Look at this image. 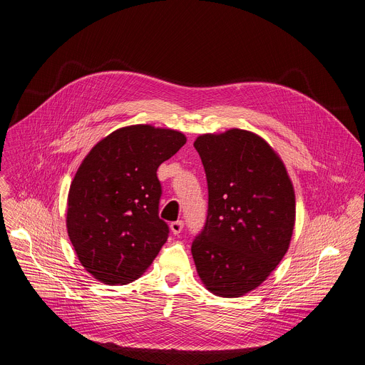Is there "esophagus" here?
Wrapping results in <instances>:
<instances>
[{"mask_svg": "<svg viewBox=\"0 0 365 365\" xmlns=\"http://www.w3.org/2000/svg\"><path fill=\"white\" fill-rule=\"evenodd\" d=\"M183 230V221H175L170 224V231L173 235H179Z\"/></svg>", "mask_w": 365, "mask_h": 365, "instance_id": "34e87169", "label": "esophagus"}]
</instances>
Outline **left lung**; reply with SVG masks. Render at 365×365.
I'll return each instance as SVG.
<instances>
[{
	"label": "left lung",
	"instance_id": "obj_1",
	"mask_svg": "<svg viewBox=\"0 0 365 365\" xmlns=\"http://www.w3.org/2000/svg\"><path fill=\"white\" fill-rule=\"evenodd\" d=\"M195 148L208 183V214L192 245L197 274L218 297H242L267 280L295 224L294 186L280 155L242 128L205 133Z\"/></svg>",
	"mask_w": 365,
	"mask_h": 365
}]
</instances>
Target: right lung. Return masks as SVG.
Returning a JSON list of instances; mask_svg holds the SVG:
<instances>
[{
	"label": "right lung",
	"instance_id": "obj_1",
	"mask_svg": "<svg viewBox=\"0 0 365 365\" xmlns=\"http://www.w3.org/2000/svg\"><path fill=\"white\" fill-rule=\"evenodd\" d=\"M186 144L182 131L133 124L115 130L82 160L67 199L66 225L83 269L98 282L128 284L168 240L158 217V166Z\"/></svg>",
	"mask_w": 365,
	"mask_h": 365
}]
</instances>
